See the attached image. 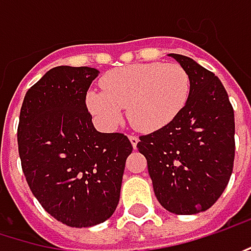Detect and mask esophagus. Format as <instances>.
Returning a JSON list of instances; mask_svg holds the SVG:
<instances>
[{
    "mask_svg": "<svg viewBox=\"0 0 251 251\" xmlns=\"http://www.w3.org/2000/svg\"><path fill=\"white\" fill-rule=\"evenodd\" d=\"M128 138H130V141H131V144H133V147H137V143H138V137L137 135H128Z\"/></svg>",
    "mask_w": 251,
    "mask_h": 251,
    "instance_id": "obj_1",
    "label": "esophagus"
}]
</instances>
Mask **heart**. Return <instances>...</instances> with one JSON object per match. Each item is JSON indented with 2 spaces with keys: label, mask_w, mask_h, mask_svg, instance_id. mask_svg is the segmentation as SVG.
<instances>
[{
  "label": "heart",
  "mask_w": 251,
  "mask_h": 251,
  "mask_svg": "<svg viewBox=\"0 0 251 251\" xmlns=\"http://www.w3.org/2000/svg\"><path fill=\"white\" fill-rule=\"evenodd\" d=\"M102 91L87 94V107L105 127H116L127 108V118L138 131L151 133L170 124L190 97V75L178 64H133L107 73Z\"/></svg>",
  "instance_id": "1"
}]
</instances>
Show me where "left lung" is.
Here are the masks:
<instances>
[{
  "label": "left lung",
  "mask_w": 251,
  "mask_h": 251,
  "mask_svg": "<svg viewBox=\"0 0 251 251\" xmlns=\"http://www.w3.org/2000/svg\"><path fill=\"white\" fill-rule=\"evenodd\" d=\"M190 75L186 107L166 127L141 135L158 203L176 214H196L213 206L227 187L234 163V111L227 91L211 71L194 60L170 54Z\"/></svg>",
  "instance_id": "left-lung-1"
}]
</instances>
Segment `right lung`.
I'll return each mask as SVG.
<instances>
[{
  "mask_svg": "<svg viewBox=\"0 0 251 251\" xmlns=\"http://www.w3.org/2000/svg\"><path fill=\"white\" fill-rule=\"evenodd\" d=\"M99 70L51 68L27 91L18 123V152L35 199L70 227L110 219L120 200L127 135L94 128L85 97Z\"/></svg>",
  "mask_w": 251,
  "mask_h": 251,
  "instance_id": "add662e5",
  "label": "right lung"
}]
</instances>
